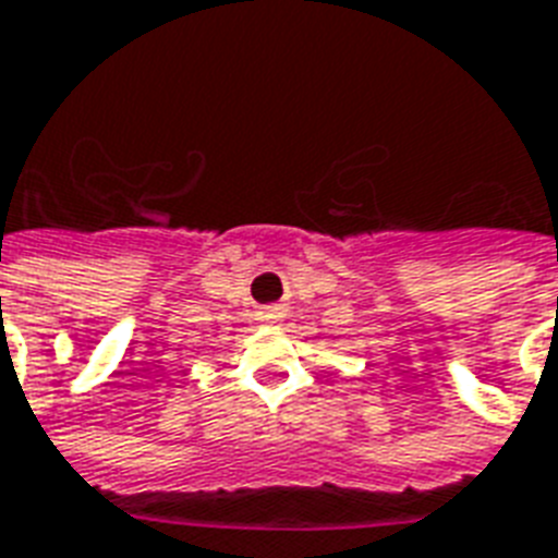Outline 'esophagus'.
<instances>
[{
    "label": "esophagus",
    "instance_id": "34e87169",
    "mask_svg": "<svg viewBox=\"0 0 558 558\" xmlns=\"http://www.w3.org/2000/svg\"><path fill=\"white\" fill-rule=\"evenodd\" d=\"M257 318H260L263 325H280L287 318V307L283 304H271V307H263Z\"/></svg>",
    "mask_w": 558,
    "mask_h": 558
}]
</instances>
